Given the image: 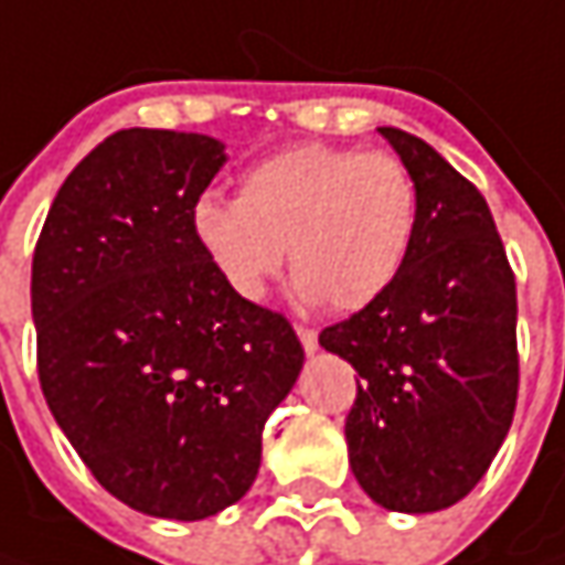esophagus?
Wrapping results in <instances>:
<instances>
[{"mask_svg":"<svg viewBox=\"0 0 565 565\" xmlns=\"http://www.w3.org/2000/svg\"><path fill=\"white\" fill-rule=\"evenodd\" d=\"M295 333H298V339H301L305 352H317V330H315V327H305V323H298V327H295Z\"/></svg>","mask_w":565,"mask_h":565,"instance_id":"esophagus-1","label":"esophagus"}]
</instances>
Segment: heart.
<instances>
[{"label": "heart", "mask_w": 565, "mask_h": 565, "mask_svg": "<svg viewBox=\"0 0 565 565\" xmlns=\"http://www.w3.org/2000/svg\"><path fill=\"white\" fill-rule=\"evenodd\" d=\"M415 204V182L399 157L295 143L250 163L238 198H198L191 235L245 301L264 298L289 245L298 292L359 311L396 279L412 245Z\"/></svg>", "instance_id": "b5f03b06"}]
</instances>
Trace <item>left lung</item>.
<instances>
[{
	"label": "left lung",
	"mask_w": 565,
	"mask_h": 565,
	"mask_svg": "<svg viewBox=\"0 0 565 565\" xmlns=\"http://www.w3.org/2000/svg\"><path fill=\"white\" fill-rule=\"evenodd\" d=\"M415 182L396 279L320 345L359 371L349 462L393 512H437L475 488L519 399L515 273L484 194L422 138L380 128Z\"/></svg>",
	"instance_id": "left-lung-1"
}]
</instances>
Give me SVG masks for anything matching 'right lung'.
Returning a JSON list of instances; mask_svg holds the SVG:
<instances>
[{
	"mask_svg": "<svg viewBox=\"0 0 565 565\" xmlns=\"http://www.w3.org/2000/svg\"><path fill=\"white\" fill-rule=\"evenodd\" d=\"M223 163L206 135L116 131L72 169L33 248L46 405L99 484L157 519L245 497L305 361L286 315L232 292L191 235Z\"/></svg>",
	"mask_w": 565,
	"mask_h": 565,
	"instance_id": "add662e5",
	"label": "right lung"
}]
</instances>
